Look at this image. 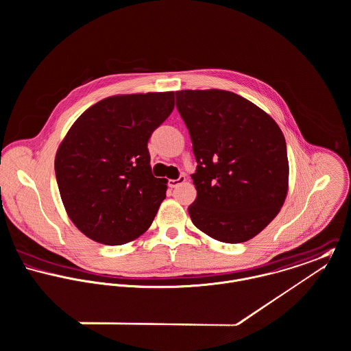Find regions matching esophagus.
<instances>
[{
    "instance_id": "1",
    "label": "esophagus",
    "mask_w": 351,
    "mask_h": 351,
    "mask_svg": "<svg viewBox=\"0 0 351 351\" xmlns=\"http://www.w3.org/2000/svg\"><path fill=\"white\" fill-rule=\"evenodd\" d=\"M186 182V178L184 176H179L178 179H169L168 180V186L171 187V189H175V187H178L179 184H182V183H184Z\"/></svg>"
}]
</instances>
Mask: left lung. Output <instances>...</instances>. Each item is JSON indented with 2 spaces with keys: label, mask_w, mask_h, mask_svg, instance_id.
I'll list each match as a JSON object with an SVG mask.
<instances>
[{
  "label": "left lung",
  "mask_w": 351,
  "mask_h": 351,
  "mask_svg": "<svg viewBox=\"0 0 351 351\" xmlns=\"http://www.w3.org/2000/svg\"><path fill=\"white\" fill-rule=\"evenodd\" d=\"M176 107L198 162L191 221L222 243L251 240L277 217L287 195L280 126L250 100L222 89L178 90Z\"/></svg>",
  "instance_id": "obj_1"
}]
</instances>
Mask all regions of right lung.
<instances>
[{"label": "right lung", "instance_id": "add662e5", "mask_svg": "<svg viewBox=\"0 0 351 351\" xmlns=\"http://www.w3.org/2000/svg\"><path fill=\"white\" fill-rule=\"evenodd\" d=\"M173 107L175 92L110 96L84 111L60 143L61 199L90 240L122 245L152 225L168 180L152 175L147 141Z\"/></svg>", "mask_w": 351, "mask_h": 351}]
</instances>
